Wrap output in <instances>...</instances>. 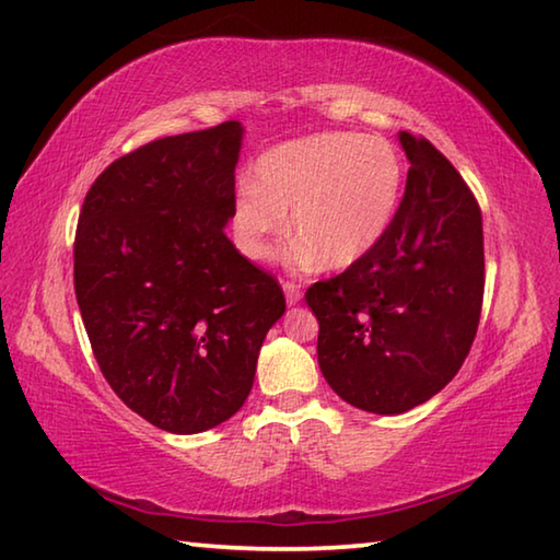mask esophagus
I'll return each mask as SVG.
<instances>
[{
    "label": "esophagus",
    "instance_id": "obj_1",
    "mask_svg": "<svg viewBox=\"0 0 560 560\" xmlns=\"http://www.w3.org/2000/svg\"><path fill=\"white\" fill-rule=\"evenodd\" d=\"M282 292H284V300H288L290 307L302 300V290L298 282H282Z\"/></svg>",
    "mask_w": 560,
    "mask_h": 560
}]
</instances>
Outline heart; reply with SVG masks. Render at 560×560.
I'll list each match as a JSON object with an SVG mask.
<instances>
[{"instance_id": "1", "label": "heart", "mask_w": 560, "mask_h": 560, "mask_svg": "<svg viewBox=\"0 0 560 560\" xmlns=\"http://www.w3.org/2000/svg\"><path fill=\"white\" fill-rule=\"evenodd\" d=\"M402 155L383 136L322 131L262 153L236 189L231 234L253 262L276 258L290 231L300 266L346 270L387 236L405 192Z\"/></svg>"}]
</instances>
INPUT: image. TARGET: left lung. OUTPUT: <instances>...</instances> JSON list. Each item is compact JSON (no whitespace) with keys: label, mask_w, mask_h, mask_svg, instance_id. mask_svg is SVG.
Wrapping results in <instances>:
<instances>
[{"label":"left lung","mask_w":560,"mask_h":560,"mask_svg":"<svg viewBox=\"0 0 560 560\" xmlns=\"http://www.w3.org/2000/svg\"><path fill=\"white\" fill-rule=\"evenodd\" d=\"M397 139L409 173L387 236L304 294L326 383L373 415H402L451 383L476 339L485 288L476 197L427 139Z\"/></svg>","instance_id":"obj_1"}]
</instances>
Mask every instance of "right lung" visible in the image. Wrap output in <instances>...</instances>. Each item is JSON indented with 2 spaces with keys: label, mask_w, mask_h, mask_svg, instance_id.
I'll use <instances>...</instances> for the list:
<instances>
[{
  "label": "right lung",
  "mask_w": 560,
  "mask_h": 560,
  "mask_svg": "<svg viewBox=\"0 0 560 560\" xmlns=\"http://www.w3.org/2000/svg\"><path fill=\"white\" fill-rule=\"evenodd\" d=\"M241 141V121H224L145 143L94 180L78 221L75 294L100 371L171 434L244 407L284 314L278 280L224 234Z\"/></svg>",
  "instance_id": "right-lung-1"
}]
</instances>
